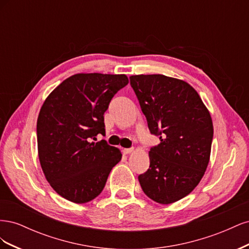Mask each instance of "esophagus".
I'll use <instances>...</instances> for the list:
<instances>
[{"mask_svg":"<svg viewBox=\"0 0 249 249\" xmlns=\"http://www.w3.org/2000/svg\"><path fill=\"white\" fill-rule=\"evenodd\" d=\"M133 148H123V153L124 154H125V155H127V154H131L132 152H133Z\"/></svg>","mask_w":249,"mask_h":249,"instance_id":"esophagus-1","label":"esophagus"}]
</instances>
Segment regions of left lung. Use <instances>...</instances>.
Here are the masks:
<instances>
[{"label": "left lung", "instance_id": "8db88e82", "mask_svg": "<svg viewBox=\"0 0 249 249\" xmlns=\"http://www.w3.org/2000/svg\"><path fill=\"white\" fill-rule=\"evenodd\" d=\"M130 83L160 144L149 149V168L138 177L156 202L182 199L198 185L210 160L213 123L198 93L185 81L163 74L131 76Z\"/></svg>", "mask_w": 249, "mask_h": 249}]
</instances>
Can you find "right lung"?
Wrapping results in <instances>:
<instances>
[{"label":"right lung","mask_w":249,"mask_h":249,"mask_svg":"<svg viewBox=\"0 0 249 249\" xmlns=\"http://www.w3.org/2000/svg\"><path fill=\"white\" fill-rule=\"evenodd\" d=\"M125 74L77 73L44 101L37 119V145L42 171L60 196L85 203L100 195L112 168L122 160L106 140L104 113Z\"/></svg>","instance_id":"1"}]
</instances>
